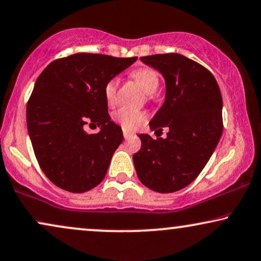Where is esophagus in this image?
<instances>
[{
  "instance_id": "34e87169",
  "label": "esophagus",
  "mask_w": 261,
  "mask_h": 261,
  "mask_svg": "<svg viewBox=\"0 0 261 261\" xmlns=\"http://www.w3.org/2000/svg\"><path fill=\"white\" fill-rule=\"evenodd\" d=\"M123 137H124V139H128L130 137V133H129V132H127V130H123Z\"/></svg>"
}]
</instances>
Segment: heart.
<instances>
[{"instance_id":"b5f03b06","label":"heart","mask_w":261,"mask_h":261,"mask_svg":"<svg viewBox=\"0 0 261 261\" xmlns=\"http://www.w3.org/2000/svg\"><path fill=\"white\" fill-rule=\"evenodd\" d=\"M130 77L143 87L145 92L147 93V98L150 99L152 93H154L160 86V75L154 69L143 67V68L135 69L130 73ZM118 87V80L116 77L110 79L104 86V97H106L107 103L109 106H113L116 100V93ZM117 123L122 126L123 129L133 130L135 128L140 126L145 121V114L141 111H133L127 109H120L116 111L114 116Z\"/></svg>"}]
</instances>
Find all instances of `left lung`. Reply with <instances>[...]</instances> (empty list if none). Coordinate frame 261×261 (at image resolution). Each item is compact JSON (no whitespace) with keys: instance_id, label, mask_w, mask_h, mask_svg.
I'll use <instances>...</instances> for the list:
<instances>
[{"instance_id":"obj_1","label":"left lung","mask_w":261,"mask_h":261,"mask_svg":"<svg viewBox=\"0 0 261 261\" xmlns=\"http://www.w3.org/2000/svg\"><path fill=\"white\" fill-rule=\"evenodd\" d=\"M165 79V100L150 121L152 130L168 127L167 138L139 134L133 155L139 180L158 193H172L192 184L207 163L223 133L222 94L204 66L180 54L140 57Z\"/></svg>"}]
</instances>
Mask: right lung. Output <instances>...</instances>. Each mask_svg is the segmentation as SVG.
I'll return each mask as SVG.
<instances>
[{"mask_svg": "<svg viewBox=\"0 0 261 261\" xmlns=\"http://www.w3.org/2000/svg\"><path fill=\"white\" fill-rule=\"evenodd\" d=\"M137 59L74 54L53 61L37 77L27 129L39 167L57 187L84 193L106 177L123 134L110 120L104 86ZM86 124L101 132L89 135Z\"/></svg>", "mask_w": 261, "mask_h": 261, "instance_id": "obj_1", "label": "right lung"}]
</instances>
